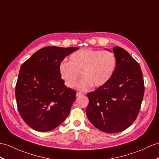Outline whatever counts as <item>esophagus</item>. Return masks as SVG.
I'll list each match as a JSON object with an SVG mask.
<instances>
[{
    "mask_svg": "<svg viewBox=\"0 0 159 159\" xmlns=\"http://www.w3.org/2000/svg\"><path fill=\"white\" fill-rule=\"evenodd\" d=\"M83 95V93H80V92H77L76 93V97H80V96H81V95Z\"/></svg>",
    "mask_w": 159,
    "mask_h": 159,
    "instance_id": "esophagus-1",
    "label": "esophagus"
}]
</instances>
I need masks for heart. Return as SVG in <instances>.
I'll list each match as a JSON object with an SVG mask.
<instances>
[{
	"label": "heart",
	"mask_w": 159,
	"mask_h": 159,
	"mask_svg": "<svg viewBox=\"0 0 159 159\" xmlns=\"http://www.w3.org/2000/svg\"><path fill=\"white\" fill-rule=\"evenodd\" d=\"M116 55L110 51L83 49L72 53L69 62L61 61L58 72L65 85L72 88L79 78L83 79L77 84L80 91H87L93 86L100 87L108 82L115 70Z\"/></svg>",
	"instance_id": "obj_1"
}]
</instances>
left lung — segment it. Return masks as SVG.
<instances>
[{"mask_svg": "<svg viewBox=\"0 0 159 159\" xmlns=\"http://www.w3.org/2000/svg\"><path fill=\"white\" fill-rule=\"evenodd\" d=\"M110 51L109 49H107ZM115 70L104 85L87 93L86 114L94 126L106 133L126 129L137 118L144 93L141 68L127 51L113 47Z\"/></svg>", "mask_w": 159, "mask_h": 159, "instance_id": "obj_1", "label": "left lung"}]
</instances>
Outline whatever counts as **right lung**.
I'll use <instances>...</instances> for the list:
<instances>
[{"instance_id":"right-lung-1","label":"right lung","mask_w":159,"mask_h":159,"mask_svg":"<svg viewBox=\"0 0 159 159\" xmlns=\"http://www.w3.org/2000/svg\"><path fill=\"white\" fill-rule=\"evenodd\" d=\"M79 49L46 47L21 65L16 87L17 105L21 118L33 129L51 131L68 116L76 91L66 87L58 66Z\"/></svg>"}]
</instances>
